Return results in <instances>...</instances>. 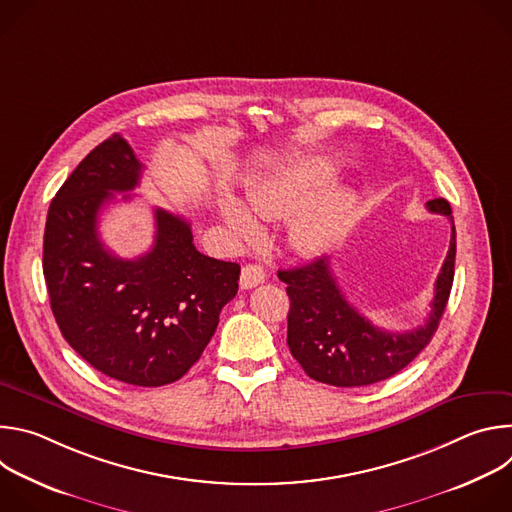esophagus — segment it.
Wrapping results in <instances>:
<instances>
[{
    "label": "esophagus",
    "instance_id": "1",
    "mask_svg": "<svg viewBox=\"0 0 512 512\" xmlns=\"http://www.w3.org/2000/svg\"><path fill=\"white\" fill-rule=\"evenodd\" d=\"M265 281V271L261 265H245L241 269V287L251 289Z\"/></svg>",
    "mask_w": 512,
    "mask_h": 512
}]
</instances>
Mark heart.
Segmentation results:
<instances>
[{"label":"heart","instance_id":"heart-1","mask_svg":"<svg viewBox=\"0 0 512 512\" xmlns=\"http://www.w3.org/2000/svg\"><path fill=\"white\" fill-rule=\"evenodd\" d=\"M332 178L334 172L324 160L312 156L296 158L253 184L247 192V200L257 216L271 221L300 208L310 196L330 184ZM352 204V194L342 188H332L312 198L291 221V241L306 253L324 249L346 227ZM221 214L239 239L257 237L259 223L235 196L227 194L221 198Z\"/></svg>","mask_w":512,"mask_h":512}]
</instances>
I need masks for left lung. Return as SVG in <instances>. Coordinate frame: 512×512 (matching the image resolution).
<instances>
[{"label":"left lung","mask_w":512,"mask_h":512,"mask_svg":"<svg viewBox=\"0 0 512 512\" xmlns=\"http://www.w3.org/2000/svg\"><path fill=\"white\" fill-rule=\"evenodd\" d=\"M429 212L452 221V239L446 261L435 279V296L423 326L409 332H389L373 326L352 308L332 275L330 261L314 259L302 267L279 269L277 277L287 283V346L314 381L334 387H364L385 381L429 344L444 316L456 263V229L450 202L433 198Z\"/></svg>","instance_id":"left-lung-1"}]
</instances>
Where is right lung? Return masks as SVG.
I'll return each instance as SVG.
<instances>
[{
    "mask_svg": "<svg viewBox=\"0 0 512 512\" xmlns=\"http://www.w3.org/2000/svg\"><path fill=\"white\" fill-rule=\"evenodd\" d=\"M141 162L111 135L75 168L50 202L42 269L64 340L99 373L137 387L182 379L237 296L241 267L202 255L186 218L154 210V247L119 259L97 221L113 192L139 184ZM129 198V194H125Z\"/></svg>",
    "mask_w": 512,
    "mask_h": 512,
    "instance_id": "obj_1",
    "label": "right lung"
}]
</instances>
